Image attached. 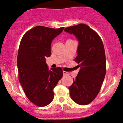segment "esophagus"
Here are the masks:
<instances>
[{
	"mask_svg": "<svg viewBox=\"0 0 123 123\" xmlns=\"http://www.w3.org/2000/svg\"><path fill=\"white\" fill-rule=\"evenodd\" d=\"M63 74H64V75H66V74H68V72H65V71H63Z\"/></svg>",
	"mask_w": 123,
	"mask_h": 123,
	"instance_id": "1",
	"label": "esophagus"
}]
</instances>
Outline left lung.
Wrapping results in <instances>:
<instances>
[{
  "instance_id": "8db88e82",
  "label": "left lung",
  "mask_w": 123,
  "mask_h": 123,
  "mask_svg": "<svg viewBox=\"0 0 123 123\" xmlns=\"http://www.w3.org/2000/svg\"><path fill=\"white\" fill-rule=\"evenodd\" d=\"M79 41L74 61L80 68L77 76L69 88L71 98L77 104L85 105L98 94L106 74L105 53L98 34L88 25L81 23L64 29Z\"/></svg>"
}]
</instances>
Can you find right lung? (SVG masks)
I'll return each mask as SVG.
<instances>
[{
	"label": "right lung",
	"instance_id": "obj_1",
	"mask_svg": "<svg viewBox=\"0 0 123 123\" xmlns=\"http://www.w3.org/2000/svg\"><path fill=\"white\" fill-rule=\"evenodd\" d=\"M64 27L38 26L22 37L17 57L18 78L26 97L37 106L47 105L54 98L53 89L63 76L60 67L49 70L46 57L51 55V43Z\"/></svg>",
	"mask_w": 123,
	"mask_h": 123
}]
</instances>
